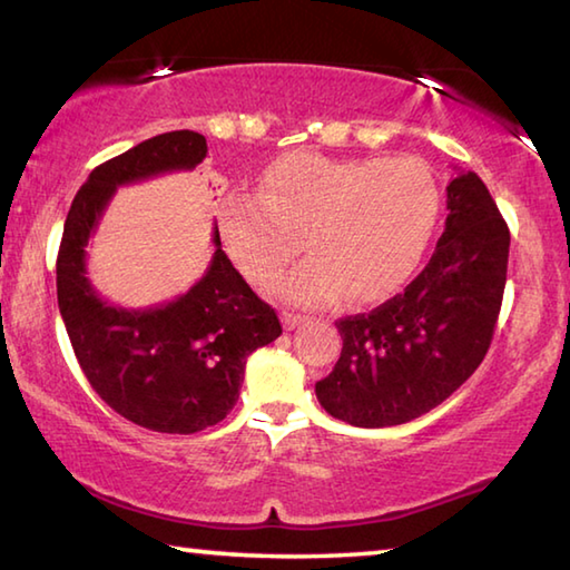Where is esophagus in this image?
I'll list each match as a JSON object with an SVG mask.
<instances>
[{"mask_svg":"<svg viewBox=\"0 0 570 570\" xmlns=\"http://www.w3.org/2000/svg\"><path fill=\"white\" fill-rule=\"evenodd\" d=\"M282 322H284V326H286V330H288V332H292V330H296V326H302V324H306L308 320H306V316H302V314H294V312H284V314H282Z\"/></svg>","mask_w":570,"mask_h":570,"instance_id":"esophagus-1","label":"esophagus"}]
</instances>
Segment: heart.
<instances>
[{
    "instance_id": "1",
    "label": "heart",
    "mask_w": 570,
    "mask_h": 570,
    "mask_svg": "<svg viewBox=\"0 0 570 570\" xmlns=\"http://www.w3.org/2000/svg\"><path fill=\"white\" fill-rule=\"evenodd\" d=\"M440 186L417 158H332L296 150L264 168L254 196H230L218 234L246 282L266 286L298 254L308 258L272 286L294 304L344 294L380 302L422 262L440 216Z\"/></svg>"
}]
</instances>
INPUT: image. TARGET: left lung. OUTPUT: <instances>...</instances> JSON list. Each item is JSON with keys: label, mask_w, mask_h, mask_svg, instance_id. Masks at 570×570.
I'll return each instance as SVG.
<instances>
[{"label": "left lung", "mask_w": 570, "mask_h": 570, "mask_svg": "<svg viewBox=\"0 0 570 570\" xmlns=\"http://www.w3.org/2000/svg\"><path fill=\"white\" fill-rule=\"evenodd\" d=\"M448 220L430 264L390 302L336 322L342 354L316 400L354 428L404 424L478 370L503 304L510 230L478 173L448 186Z\"/></svg>", "instance_id": "8db88e82"}]
</instances>
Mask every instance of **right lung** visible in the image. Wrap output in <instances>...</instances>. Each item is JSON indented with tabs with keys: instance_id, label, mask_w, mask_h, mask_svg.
Segmentation results:
<instances>
[{
	"instance_id": "add662e5",
	"label": "right lung",
	"mask_w": 570,
	"mask_h": 570,
	"mask_svg": "<svg viewBox=\"0 0 570 570\" xmlns=\"http://www.w3.org/2000/svg\"><path fill=\"white\" fill-rule=\"evenodd\" d=\"M206 138L173 130L142 140L90 173L65 220L57 254V304L77 362L105 404L140 428L193 435L234 410L246 360L272 344L282 324L220 248L186 294L150 308H122L95 292L85 246L120 186L193 170Z\"/></svg>"
}]
</instances>
